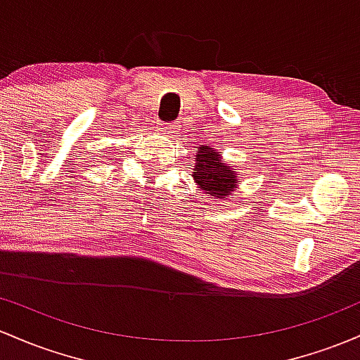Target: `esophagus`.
<instances>
[{
	"label": "esophagus",
	"instance_id": "obj_1",
	"mask_svg": "<svg viewBox=\"0 0 360 360\" xmlns=\"http://www.w3.org/2000/svg\"><path fill=\"white\" fill-rule=\"evenodd\" d=\"M160 131H164V133H174V129H176V124H174V122H160Z\"/></svg>",
	"mask_w": 360,
	"mask_h": 360
}]
</instances>
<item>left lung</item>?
Returning a JSON list of instances; mask_svg holds the SVG:
<instances>
[{"instance_id": "left-lung-1", "label": "left lung", "mask_w": 360, "mask_h": 360, "mask_svg": "<svg viewBox=\"0 0 360 360\" xmlns=\"http://www.w3.org/2000/svg\"><path fill=\"white\" fill-rule=\"evenodd\" d=\"M191 176L200 189H203L215 201L232 196V191L238 184V174L232 165L225 164L220 152L205 145H201L196 153V164Z\"/></svg>"}]
</instances>
